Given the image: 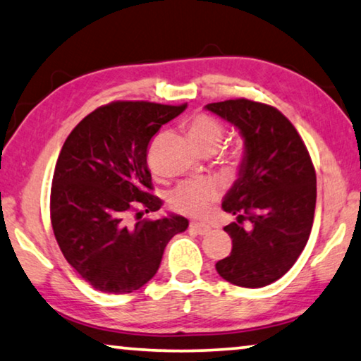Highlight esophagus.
Returning <instances> with one entry per match:
<instances>
[{"instance_id":"esophagus-1","label":"esophagus","mask_w":361,"mask_h":361,"mask_svg":"<svg viewBox=\"0 0 361 361\" xmlns=\"http://www.w3.org/2000/svg\"><path fill=\"white\" fill-rule=\"evenodd\" d=\"M191 230L192 232H196L197 235H207V233H211V227H209V225H206V224H199V222H192L191 225Z\"/></svg>"}]
</instances>
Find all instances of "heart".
<instances>
[{
    "mask_svg": "<svg viewBox=\"0 0 361 361\" xmlns=\"http://www.w3.org/2000/svg\"><path fill=\"white\" fill-rule=\"evenodd\" d=\"M188 134L199 150L217 149L224 139L225 128L212 115L199 113L188 121ZM219 197L220 186L214 180H191L171 191L170 206L175 212L188 217L204 219Z\"/></svg>",
    "mask_w": 361,
    "mask_h": 361,
    "instance_id": "obj_1",
    "label": "heart"
}]
</instances>
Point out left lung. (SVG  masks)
I'll use <instances>...</instances> for the list:
<instances>
[{
  "instance_id": "1",
  "label": "left lung",
  "mask_w": 361,
  "mask_h": 361,
  "mask_svg": "<svg viewBox=\"0 0 361 361\" xmlns=\"http://www.w3.org/2000/svg\"><path fill=\"white\" fill-rule=\"evenodd\" d=\"M206 109L232 123L245 139L238 180L222 202L236 217L224 227L232 252L215 269L238 287H266L288 272L310 238L316 207L313 162L297 129L274 106L235 99Z\"/></svg>"
}]
</instances>
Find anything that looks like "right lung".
<instances>
[{
  "mask_svg": "<svg viewBox=\"0 0 361 361\" xmlns=\"http://www.w3.org/2000/svg\"><path fill=\"white\" fill-rule=\"evenodd\" d=\"M186 105L111 102L89 113L63 144L51 181L50 217L58 246L80 277L105 293H131L159 271L164 250L188 228L181 215L150 220V139ZM137 214L129 224L127 215Z\"/></svg>",
  "mask_w": 361,
  "mask_h": 361,
  "instance_id": "right-lung-1",
  "label": "right lung"
}]
</instances>
